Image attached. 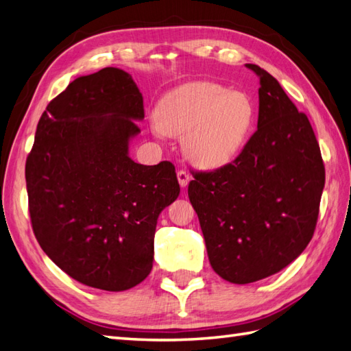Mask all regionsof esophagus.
Returning <instances> with one entry per match:
<instances>
[{
	"label": "esophagus",
	"mask_w": 351,
	"mask_h": 351,
	"mask_svg": "<svg viewBox=\"0 0 351 351\" xmlns=\"http://www.w3.org/2000/svg\"><path fill=\"white\" fill-rule=\"evenodd\" d=\"M176 176H178V182H179V185L182 186V189H185L186 185H189V182H190V175L185 172V170H178L176 172Z\"/></svg>",
	"instance_id": "esophagus-1"
}]
</instances>
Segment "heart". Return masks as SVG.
Returning <instances> with one entry per match:
<instances>
[{"label": "heart", "mask_w": 351, "mask_h": 351, "mask_svg": "<svg viewBox=\"0 0 351 351\" xmlns=\"http://www.w3.org/2000/svg\"><path fill=\"white\" fill-rule=\"evenodd\" d=\"M256 122L247 93L214 82H190L169 91L156 109L158 132L181 137L186 158L205 170L221 169L239 157Z\"/></svg>", "instance_id": "heart-1"}]
</instances>
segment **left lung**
<instances>
[{
  "label": "left lung",
  "mask_w": 351,
  "mask_h": 351,
  "mask_svg": "<svg viewBox=\"0 0 351 351\" xmlns=\"http://www.w3.org/2000/svg\"><path fill=\"white\" fill-rule=\"evenodd\" d=\"M260 79L257 132L239 157L214 172L193 173L189 197L210 266L233 284L271 276L311 241L324 189V166L305 113L274 76Z\"/></svg>",
  "instance_id": "obj_1"
}]
</instances>
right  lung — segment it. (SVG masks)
<instances>
[{
	"instance_id": "obj_1",
	"label": "right lung",
	"mask_w": 351,
	"mask_h": 351,
	"mask_svg": "<svg viewBox=\"0 0 351 351\" xmlns=\"http://www.w3.org/2000/svg\"><path fill=\"white\" fill-rule=\"evenodd\" d=\"M143 97L127 71L80 76L47 104L27 158L32 230L52 262L85 286L122 291L154 263L161 210L179 195L175 166L128 156Z\"/></svg>"
}]
</instances>
